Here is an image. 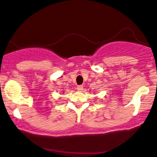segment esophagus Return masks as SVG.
I'll use <instances>...</instances> for the list:
<instances>
[{"instance_id":"obj_1","label":"esophagus","mask_w":157,"mask_h":157,"mask_svg":"<svg viewBox=\"0 0 157 157\" xmlns=\"http://www.w3.org/2000/svg\"><path fill=\"white\" fill-rule=\"evenodd\" d=\"M83 86H81V85H80V86H77V90L78 91H82V90H83Z\"/></svg>"}]
</instances>
